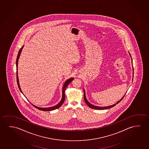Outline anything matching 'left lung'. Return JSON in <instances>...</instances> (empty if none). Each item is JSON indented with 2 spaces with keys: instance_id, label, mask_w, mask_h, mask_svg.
I'll use <instances>...</instances> for the list:
<instances>
[{
  "instance_id": "8db88e82",
  "label": "left lung",
  "mask_w": 149,
  "mask_h": 149,
  "mask_svg": "<svg viewBox=\"0 0 149 149\" xmlns=\"http://www.w3.org/2000/svg\"><path fill=\"white\" fill-rule=\"evenodd\" d=\"M129 53V52H128ZM129 54L130 55V56H131V58H132L131 57V54H130V53H129ZM132 64H133V61H132ZM133 72H134V70H133ZM134 74V73H133ZM84 100H85V102L87 104V105L90 108H91L92 109H97V110H103V109H109V108H110L113 107H114L117 104H118V103L120 102V101H121L123 99V98L124 97V96H125V94L124 95V96L122 97V99H121V100H120L118 102H117V103H115V104H113V105H112L109 106H106V107H99V106H94L92 104H90V103L88 101V100H87V98H86V93H85V90L84 89Z\"/></svg>"
}]
</instances>
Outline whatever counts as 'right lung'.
Returning <instances> with one entry per match:
<instances>
[{
    "label": "right lung",
    "mask_w": 149,
    "mask_h": 149,
    "mask_svg": "<svg viewBox=\"0 0 149 149\" xmlns=\"http://www.w3.org/2000/svg\"><path fill=\"white\" fill-rule=\"evenodd\" d=\"M23 47H24V45H23L22 47H21V49H19V52H18V55H17V58H16V76H17V85H18V87L19 88V90L21 91V92L23 94V92H22V90L21 89V87H20V85H19V80H18V73H17V72H18V59H19V56H20V55H21V53L22 52V50L23 49ZM74 78L73 77H71V78H69L68 79H67V80L65 81V83H64V84H63V87H62V99H61V101L59 103H58V104H57L56 105L54 106H53V107H47V108H41L39 107H37L36 106L34 105H33L31 103V104H32V105L34 106L35 107L37 108V109H38L39 110H42V111H52V110H55V109H57L58 108H59L62 105V104L64 102V100H65V93H64V92H65V89L66 88V87H68V86L69 85V84L72 82V81L73 80Z\"/></svg>",
    "instance_id": "obj_1"
}]
</instances>
